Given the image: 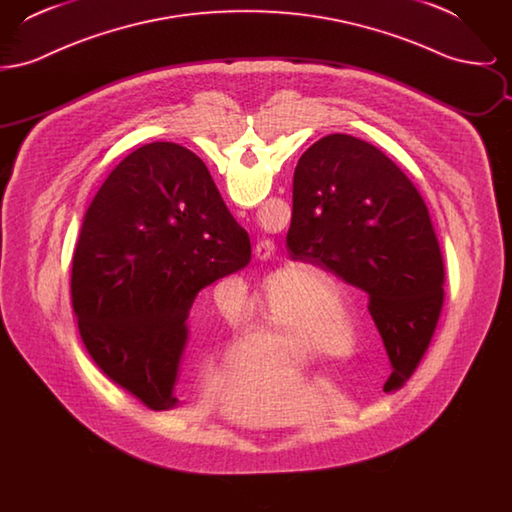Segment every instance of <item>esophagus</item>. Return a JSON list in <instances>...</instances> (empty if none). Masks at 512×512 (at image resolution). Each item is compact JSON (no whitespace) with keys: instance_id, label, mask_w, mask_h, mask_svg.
<instances>
[{"instance_id":"1","label":"esophagus","mask_w":512,"mask_h":512,"mask_svg":"<svg viewBox=\"0 0 512 512\" xmlns=\"http://www.w3.org/2000/svg\"><path fill=\"white\" fill-rule=\"evenodd\" d=\"M272 249H274V245L270 244V242H259V244L255 245V255L259 257V259H270V255H272Z\"/></svg>"}]
</instances>
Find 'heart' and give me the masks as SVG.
Listing matches in <instances>:
<instances>
[{"mask_svg":"<svg viewBox=\"0 0 512 512\" xmlns=\"http://www.w3.org/2000/svg\"><path fill=\"white\" fill-rule=\"evenodd\" d=\"M261 334L280 357H303L305 351L340 355L341 343L353 336V317L343 309L336 280L317 268L288 270L265 286ZM232 324L242 322L230 311Z\"/></svg>","mask_w":512,"mask_h":512,"instance_id":"heart-1","label":"heart"}]
</instances>
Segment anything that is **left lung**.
Instances as JSON below:
<instances>
[{
    "label": "left lung",
    "mask_w": 512,
    "mask_h": 512,
    "mask_svg": "<svg viewBox=\"0 0 512 512\" xmlns=\"http://www.w3.org/2000/svg\"><path fill=\"white\" fill-rule=\"evenodd\" d=\"M293 261L322 268L368 293V311L401 388L432 340L443 303L438 238L413 182L378 147L330 134L293 174Z\"/></svg>",
    "instance_id": "obj_1"
}]
</instances>
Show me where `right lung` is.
Here are the masks:
<instances>
[{"instance_id": "obj_1", "label": "right lung", "mask_w": 512, "mask_h": 512, "mask_svg": "<svg viewBox=\"0 0 512 512\" xmlns=\"http://www.w3.org/2000/svg\"><path fill=\"white\" fill-rule=\"evenodd\" d=\"M249 259L205 163L172 142L142 146L84 217L71 278L80 338L113 382L153 411L174 409L195 297Z\"/></svg>"}]
</instances>
